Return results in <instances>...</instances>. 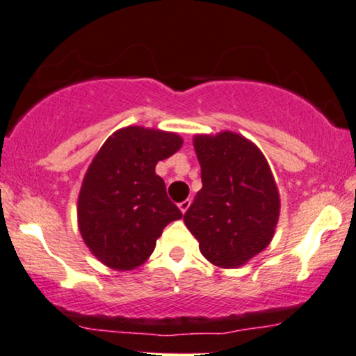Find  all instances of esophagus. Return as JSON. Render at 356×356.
I'll list each match as a JSON object with an SVG mask.
<instances>
[{
  "label": "esophagus",
  "instance_id": "esophagus-1",
  "mask_svg": "<svg viewBox=\"0 0 356 356\" xmlns=\"http://www.w3.org/2000/svg\"><path fill=\"white\" fill-rule=\"evenodd\" d=\"M189 205H191V200L186 199V200H182L181 204H179V209H181L182 213H186L187 209H189Z\"/></svg>",
  "mask_w": 356,
  "mask_h": 356
}]
</instances>
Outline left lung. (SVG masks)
Segmentation results:
<instances>
[{
  "instance_id": "1",
  "label": "left lung",
  "mask_w": 356,
  "mask_h": 356,
  "mask_svg": "<svg viewBox=\"0 0 356 356\" xmlns=\"http://www.w3.org/2000/svg\"><path fill=\"white\" fill-rule=\"evenodd\" d=\"M202 189L184 213L209 262L235 268L268 245L280 213V195L260 149L224 131L194 137Z\"/></svg>"
}]
</instances>
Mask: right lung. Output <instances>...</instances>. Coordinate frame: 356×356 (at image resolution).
<instances>
[{"instance_id": "obj_1", "label": "right lung", "mask_w": 356, "mask_h": 356, "mask_svg": "<svg viewBox=\"0 0 356 356\" xmlns=\"http://www.w3.org/2000/svg\"><path fill=\"white\" fill-rule=\"evenodd\" d=\"M174 132L129 126L102 144L78 197L79 232L89 250L114 270L143 265L162 230L182 212L167 197L156 165L181 149Z\"/></svg>"}]
</instances>
